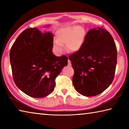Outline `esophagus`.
<instances>
[{"label":"esophagus","mask_w":129,"mask_h":129,"mask_svg":"<svg viewBox=\"0 0 129 129\" xmlns=\"http://www.w3.org/2000/svg\"><path fill=\"white\" fill-rule=\"evenodd\" d=\"M68 66H70L71 67L72 65V64H71V61H70L69 59H68Z\"/></svg>","instance_id":"34e87169"}]
</instances>
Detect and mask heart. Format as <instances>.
<instances>
[{
  "label": "heart",
  "instance_id": "b5f03b06",
  "mask_svg": "<svg viewBox=\"0 0 129 129\" xmlns=\"http://www.w3.org/2000/svg\"><path fill=\"white\" fill-rule=\"evenodd\" d=\"M85 36L84 28L80 25L61 28L56 33V41L53 43V49L57 53H60L63 50V45L66 44L69 51H78L84 44Z\"/></svg>",
  "mask_w": 129,
  "mask_h": 129
}]
</instances>
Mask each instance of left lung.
Segmentation results:
<instances>
[{"instance_id": "1", "label": "left lung", "mask_w": 129, "mask_h": 129, "mask_svg": "<svg viewBox=\"0 0 129 129\" xmlns=\"http://www.w3.org/2000/svg\"><path fill=\"white\" fill-rule=\"evenodd\" d=\"M117 51L114 41L103 27L93 28L77 52L69 57L75 71L73 84L86 97L101 94L114 79Z\"/></svg>"}]
</instances>
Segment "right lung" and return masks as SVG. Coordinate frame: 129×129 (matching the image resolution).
<instances>
[{
	"instance_id": "right-lung-1",
	"label": "right lung",
	"mask_w": 129,
	"mask_h": 129,
	"mask_svg": "<svg viewBox=\"0 0 129 129\" xmlns=\"http://www.w3.org/2000/svg\"><path fill=\"white\" fill-rule=\"evenodd\" d=\"M53 36L38 28H27L19 35L10 52L14 81L19 89L34 98L50 94L55 79L68 65V57L52 52Z\"/></svg>"
}]
</instances>
